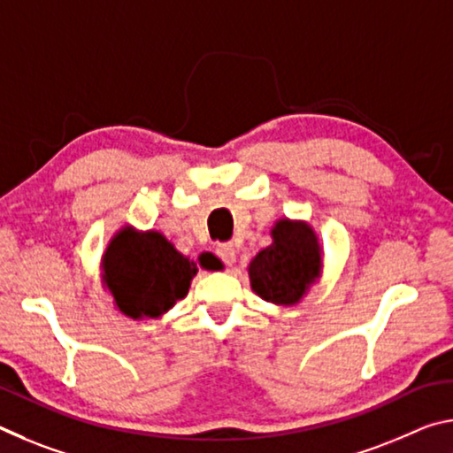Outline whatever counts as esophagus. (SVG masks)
I'll list each match as a JSON object with an SVG mask.
<instances>
[{
  "label": "esophagus",
  "mask_w": 453,
  "mask_h": 453,
  "mask_svg": "<svg viewBox=\"0 0 453 453\" xmlns=\"http://www.w3.org/2000/svg\"><path fill=\"white\" fill-rule=\"evenodd\" d=\"M216 254L218 257L224 262L226 265H232L235 262V256H237V250L234 243H219L216 248Z\"/></svg>",
  "instance_id": "esophagus-1"
}]
</instances>
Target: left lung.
<instances>
[{
	"label": "left lung",
	"instance_id": "left-lung-1",
	"mask_svg": "<svg viewBox=\"0 0 453 453\" xmlns=\"http://www.w3.org/2000/svg\"><path fill=\"white\" fill-rule=\"evenodd\" d=\"M272 237L273 243L259 251L248 267L251 289L265 302L294 305L319 275L318 237L303 221L289 219H280Z\"/></svg>",
	"mask_w": 453,
	"mask_h": 453
}]
</instances>
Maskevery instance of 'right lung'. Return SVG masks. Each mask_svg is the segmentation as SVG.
I'll use <instances>...</instances> for the list:
<instances>
[{"instance_id": "obj_1", "label": "right lung", "mask_w": 453, "mask_h": 453, "mask_svg": "<svg viewBox=\"0 0 453 453\" xmlns=\"http://www.w3.org/2000/svg\"><path fill=\"white\" fill-rule=\"evenodd\" d=\"M205 270L211 264L199 257ZM104 283L111 291L118 310L126 316L157 318L188 296L197 265L181 256L173 243L157 232L137 234L124 227L107 245Z\"/></svg>"}]
</instances>
